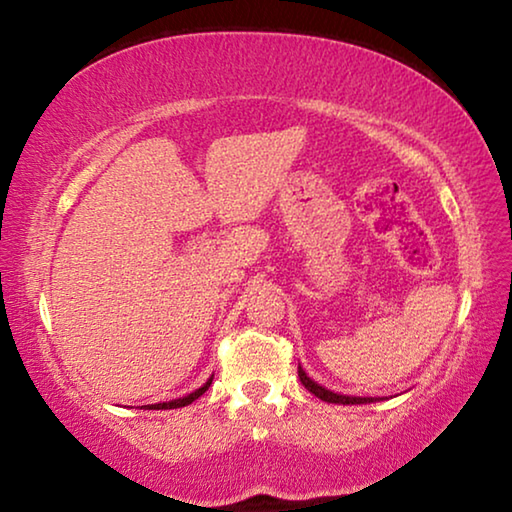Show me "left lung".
<instances>
[{
    "label": "left lung",
    "mask_w": 512,
    "mask_h": 512,
    "mask_svg": "<svg viewBox=\"0 0 512 512\" xmlns=\"http://www.w3.org/2000/svg\"><path fill=\"white\" fill-rule=\"evenodd\" d=\"M298 377L302 381V386L307 388L309 393H314L316 397H320L323 402L329 404H368V402H375V397H350V395H339V393H332L323 388L320 384H316L314 379L307 377V372L298 366Z\"/></svg>",
    "instance_id": "obj_1"
}]
</instances>
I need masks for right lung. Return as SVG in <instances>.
<instances>
[{"instance_id":"right-lung-1","label":"right lung","mask_w":512,"mask_h":512,"mask_svg":"<svg viewBox=\"0 0 512 512\" xmlns=\"http://www.w3.org/2000/svg\"><path fill=\"white\" fill-rule=\"evenodd\" d=\"M210 384H212V377L207 379L201 388H196L194 393H189V395H185V397H180V400L160 402V404H149V406H146V409H151V411H162V409H180V406H187V404H192L194 400H198V397H201V395L207 391V388H210Z\"/></svg>"}]
</instances>
